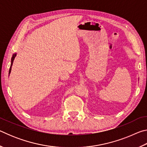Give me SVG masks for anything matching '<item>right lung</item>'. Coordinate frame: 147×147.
Instances as JSON below:
<instances>
[{"mask_svg":"<svg viewBox=\"0 0 147 147\" xmlns=\"http://www.w3.org/2000/svg\"><path fill=\"white\" fill-rule=\"evenodd\" d=\"M16 54H13V56H12L11 60V65H10V68H9V73H10V72H11V69L12 64H13V60H14V58H15V57H16Z\"/></svg>","mask_w":147,"mask_h":147,"instance_id":"right-lung-1","label":"right lung"}]
</instances>
